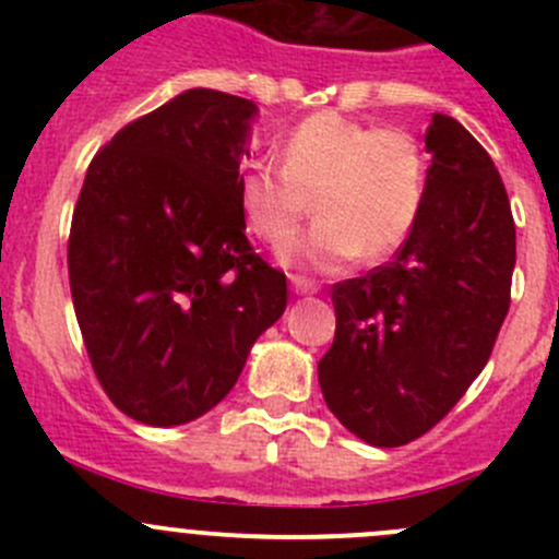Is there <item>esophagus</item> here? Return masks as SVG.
Returning a JSON list of instances; mask_svg holds the SVG:
<instances>
[{
  "label": "esophagus",
  "mask_w": 559,
  "mask_h": 559,
  "mask_svg": "<svg viewBox=\"0 0 559 559\" xmlns=\"http://www.w3.org/2000/svg\"><path fill=\"white\" fill-rule=\"evenodd\" d=\"M292 292L295 295H316L319 292V284L313 278H306V275H292Z\"/></svg>",
  "instance_id": "1"
}]
</instances>
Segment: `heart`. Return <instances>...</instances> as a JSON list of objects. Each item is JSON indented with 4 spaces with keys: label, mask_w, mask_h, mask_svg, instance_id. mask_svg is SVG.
Segmentation results:
<instances>
[{
    "label": "heart",
    "mask_w": 559,
    "mask_h": 559,
    "mask_svg": "<svg viewBox=\"0 0 559 559\" xmlns=\"http://www.w3.org/2000/svg\"><path fill=\"white\" fill-rule=\"evenodd\" d=\"M275 156L281 167L243 170L238 205L248 233L281 246L300 227L313 197L319 218L284 248L289 264L332 270L357 253L376 262L414 233L425 207L427 159L408 129L313 112L284 134Z\"/></svg>",
    "instance_id": "obj_1"
}]
</instances>
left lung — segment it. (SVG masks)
Instances as JSON below:
<instances>
[{"label":"left lung","instance_id":"1","mask_svg":"<svg viewBox=\"0 0 559 559\" xmlns=\"http://www.w3.org/2000/svg\"><path fill=\"white\" fill-rule=\"evenodd\" d=\"M421 216L392 262L332 286L335 341L319 384L343 427L373 447L430 432L492 354L511 306L516 227L484 145L436 112Z\"/></svg>","mask_w":559,"mask_h":559}]
</instances>
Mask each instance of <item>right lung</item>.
<instances>
[{
    "label": "right lung",
    "mask_w": 559,
    "mask_h": 559,
    "mask_svg": "<svg viewBox=\"0 0 559 559\" xmlns=\"http://www.w3.org/2000/svg\"><path fill=\"white\" fill-rule=\"evenodd\" d=\"M253 112L191 88L118 129L86 170L67 243L72 302L99 386L143 425L222 403L286 308V275L248 243L238 205Z\"/></svg>",
    "instance_id": "add662e5"
}]
</instances>
